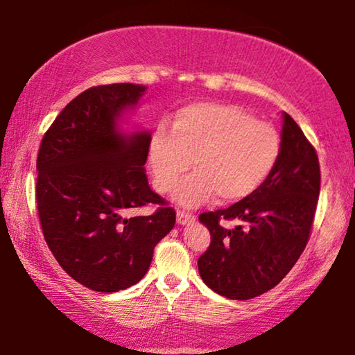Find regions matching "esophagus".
Returning <instances> with one entry per match:
<instances>
[{
    "label": "esophagus",
    "mask_w": 355,
    "mask_h": 355,
    "mask_svg": "<svg viewBox=\"0 0 355 355\" xmlns=\"http://www.w3.org/2000/svg\"><path fill=\"white\" fill-rule=\"evenodd\" d=\"M196 220V216L193 214H189V211H184V210H177V221L178 225H188L191 223V221Z\"/></svg>",
    "instance_id": "1"
}]
</instances>
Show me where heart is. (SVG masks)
I'll list each match as a JSON object with an SVG mask.
<instances>
[{"instance_id":"obj_1","label":"heart","mask_w":355,"mask_h":355,"mask_svg":"<svg viewBox=\"0 0 355 355\" xmlns=\"http://www.w3.org/2000/svg\"><path fill=\"white\" fill-rule=\"evenodd\" d=\"M282 144L276 127L244 108L193 103L178 111L172 129L157 125L150 140V167L157 191L168 193L180 177L175 198L196 205L214 198L223 204L248 198L276 168Z\"/></svg>"}]
</instances>
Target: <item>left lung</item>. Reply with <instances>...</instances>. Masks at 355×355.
Masks as SVG:
<instances>
[{"label": "left lung", "mask_w": 355, "mask_h": 355, "mask_svg": "<svg viewBox=\"0 0 355 355\" xmlns=\"http://www.w3.org/2000/svg\"><path fill=\"white\" fill-rule=\"evenodd\" d=\"M282 150L255 193L228 209L204 211L210 245L198 260L205 285L231 300H250L282 280L308 244L320 193L315 148L284 113ZM237 220L234 229L220 221Z\"/></svg>", "instance_id": "left-lung-1"}]
</instances>
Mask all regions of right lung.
I'll list each match as a JSON object with an SVG mask.
<instances>
[{
    "mask_svg": "<svg viewBox=\"0 0 355 355\" xmlns=\"http://www.w3.org/2000/svg\"><path fill=\"white\" fill-rule=\"evenodd\" d=\"M146 91L130 83L94 86L73 98L42 137L36 205L44 239L63 271L94 292L129 288L175 225V210L148 184V132L125 137L121 113ZM156 205L148 217L127 208Z\"/></svg>",
    "mask_w": 355,
    "mask_h": 355,
    "instance_id": "1",
    "label": "right lung"
}]
</instances>
